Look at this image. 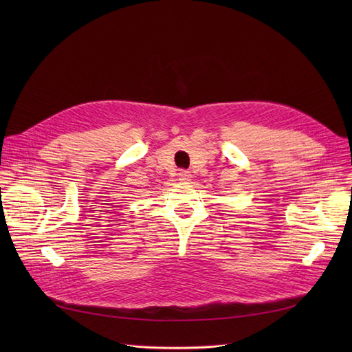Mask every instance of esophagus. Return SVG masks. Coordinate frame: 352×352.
<instances>
[{"label":"esophagus","mask_w":352,"mask_h":352,"mask_svg":"<svg viewBox=\"0 0 352 352\" xmlns=\"http://www.w3.org/2000/svg\"><path fill=\"white\" fill-rule=\"evenodd\" d=\"M179 180H180V182H189V180H190V173L186 172V170H182V172L179 173Z\"/></svg>","instance_id":"1"}]
</instances>
